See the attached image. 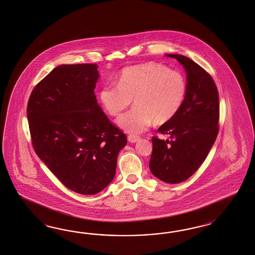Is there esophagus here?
Here are the masks:
<instances>
[{
    "label": "esophagus",
    "instance_id": "1",
    "mask_svg": "<svg viewBox=\"0 0 255 255\" xmlns=\"http://www.w3.org/2000/svg\"><path fill=\"white\" fill-rule=\"evenodd\" d=\"M128 140L130 142V143H135L139 140V137L138 136H134V135H129L128 137Z\"/></svg>",
    "mask_w": 255,
    "mask_h": 255
}]
</instances>
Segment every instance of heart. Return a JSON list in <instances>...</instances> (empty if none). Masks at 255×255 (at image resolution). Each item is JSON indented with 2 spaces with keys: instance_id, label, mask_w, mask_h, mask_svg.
<instances>
[{
  "instance_id": "b5f03b06",
  "label": "heart",
  "mask_w": 255,
  "mask_h": 255,
  "mask_svg": "<svg viewBox=\"0 0 255 255\" xmlns=\"http://www.w3.org/2000/svg\"><path fill=\"white\" fill-rule=\"evenodd\" d=\"M186 95V82L182 73L156 62L125 68L118 86L101 89L102 107L112 117L119 116L130 105L134 107L117 119L121 129L139 134L151 124H165L182 108Z\"/></svg>"
}]
</instances>
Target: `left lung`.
<instances>
[{
	"mask_svg": "<svg viewBox=\"0 0 255 255\" xmlns=\"http://www.w3.org/2000/svg\"><path fill=\"white\" fill-rule=\"evenodd\" d=\"M184 68L186 95L182 108L157 131L171 140L152 138V174L167 183L184 182L201 166L218 135L219 95L203 68L187 57L167 54Z\"/></svg>",
	"mask_w": 255,
	"mask_h": 255,
	"instance_id": "obj_1",
	"label": "left lung"
}]
</instances>
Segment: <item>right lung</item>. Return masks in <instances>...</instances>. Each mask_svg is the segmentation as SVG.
<instances>
[{
	"label": "right lung",
	"mask_w": 255,
	"mask_h": 255,
	"mask_svg": "<svg viewBox=\"0 0 255 255\" xmlns=\"http://www.w3.org/2000/svg\"><path fill=\"white\" fill-rule=\"evenodd\" d=\"M97 64L58 66L41 81L27 107L37 155L67 188L94 195L113 181L127 137L109 121L94 93Z\"/></svg>",
	"instance_id": "add662e5"
}]
</instances>
